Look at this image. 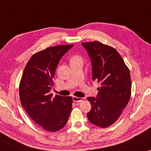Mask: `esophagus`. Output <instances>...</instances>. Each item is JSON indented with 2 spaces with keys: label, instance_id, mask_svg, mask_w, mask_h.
I'll return each mask as SVG.
<instances>
[{
  "label": "esophagus",
  "instance_id": "34e87169",
  "mask_svg": "<svg viewBox=\"0 0 151 151\" xmlns=\"http://www.w3.org/2000/svg\"><path fill=\"white\" fill-rule=\"evenodd\" d=\"M73 100L74 102H77V103H80V102L83 101L84 100V98H82V97H78V96H73Z\"/></svg>",
  "mask_w": 151,
  "mask_h": 151
}]
</instances>
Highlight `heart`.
<instances>
[{
    "mask_svg": "<svg viewBox=\"0 0 151 151\" xmlns=\"http://www.w3.org/2000/svg\"><path fill=\"white\" fill-rule=\"evenodd\" d=\"M82 61V57L79 56V55H75V56H73L71 59V61Z\"/></svg>",
    "mask_w": 151,
    "mask_h": 151,
    "instance_id": "heart-1",
    "label": "heart"
}]
</instances>
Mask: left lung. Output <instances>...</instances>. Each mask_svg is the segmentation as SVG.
<instances>
[{
	"label": "left lung",
	"instance_id": "8db88e82",
	"mask_svg": "<svg viewBox=\"0 0 151 151\" xmlns=\"http://www.w3.org/2000/svg\"><path fill=\"white\" fill-rule=\"evenodd\" d=\"M90 57L92 80L100 83L96 98L88 97L92 109L89 121L99 127H107L117 121L131 96L129 68L112 46L99 41L82 42Z\"/></svg>",
	"mask_w": 151,
	"mask_h": 151
}]
</instances>
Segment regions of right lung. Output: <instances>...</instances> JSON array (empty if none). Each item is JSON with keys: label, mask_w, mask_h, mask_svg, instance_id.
<instances>
[{"label": "right lung", "mask_w": 151, "mask_h": 151, "mask_svg": "<svg viewBox=\"0 0 151 151\" xmlns=\"http://www.w3.org/2000/svg\"><path fill=\"white\" fill-rule=\"evenodd\" d=\"M73 45L46 48L34 54L23 72L19 83L22 105L37 124L48 132L65 126L72 110L73 99L50 93L59 60Z\"/></svg>", "instance_id": "add662e5"}]
</instances>
